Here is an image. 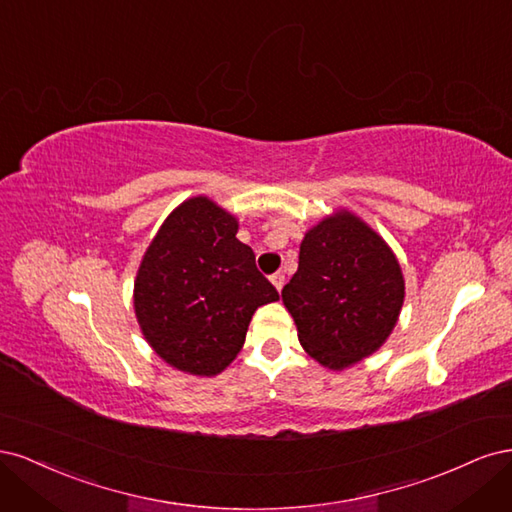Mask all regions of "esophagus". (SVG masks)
<instances>
[{"label":"esophagus","mask_w":512,"mask_h":512,"mask_svg":"<svg viewBox=\"0 0 512 512\" xmlns=\"http://www.w3.org/2000/svg\"><path fill=\"white\" fill-rule=\"evenodd\" d=\"M271 282H273V286H275L277 290H282L284 284H286V275H284L282 271H277V273L271 275Z\"/></svg>","instance_id":"1"}]
</instances>
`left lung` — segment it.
<instances>
[{
    "mask_svg": "<svg viewBox=\"0 0 512 512\" xmlns=\"http://www.w3.org/2000/svg\"><path fill=\"white\" fill-rule=\"evenodd\" d=\"M282 299L301 346L324 367L344 369L376 352L393 331L404 277L374 230L339 213L305 235Z\"/></svg>",
    "mask_w": 512,
    "mask_h": 512,
    "instance_id": "8db88e82",
    "label": "left lung"
}]
</instances>
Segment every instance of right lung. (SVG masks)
<instances>
[{
  "label": "right lung",
  "mask_w": 512,
  "mask_h": 512,
  "mask_svg": "<svg viewBox=\"0 0 512 512\" xmlns=\"http://www.w3.org/2000/svg\"><path fill=\"white\" fill-rule=\"evenodd\" d=\"M280 292L237 239V220L205 196L168 215L134 284L138 324L181 371L215 376L243 348L256 309Z\"/></svg>",
  "instance_id": "obj_1"
}]
</instances>
